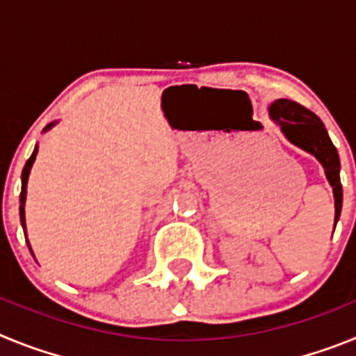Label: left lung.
Listing matches in <instances>:
<instances>
[{"instance_id":"1","label":"left lung","mask_w":356,"mask_h":356,"mask_svg":"<svg viewBox=\"0 0 356 356\" xmlns=\"http://www.w3.org/2000/svg\"><path fill=\"white\" fill-rule=\"evenodd\" d=\"M271 118L282 127L287 139L300 146L301 149L312 153L325 168L326 178L333 187L335 196V225L342 209V185H341V160L337 147L330 140L325 124L314 112L305 108L300 103L291 99H276L269 108Z\"/></svg>"}]
</instances>
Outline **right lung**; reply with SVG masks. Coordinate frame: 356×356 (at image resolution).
I'll use <instances>...</instances> for the list:
<instances>
[{
  "instance_id": "right-lung-1",
  "label": "right lung",
  "mask_w": 356,
  "mask_h": 356,
  "mask_svg": "<svg viewBox=\"0 0 356 356\" xmlns=\"http://www.w3.org/2000/svg\"><path fill=\"white\" fill-rule=\"evenodd\" d=\"M49 127H51V124H49ZM35 155H37V147H35V151L31 153L30 159H28L26 165H24V169H23V176H21V178H23V188H21V200H19V201H21V207H19V213H21V225H23L24 232H26V226H24V201H26V184H28V175H30L31 163H33V160H35Z\"/></svg>"
}]
</instances>
